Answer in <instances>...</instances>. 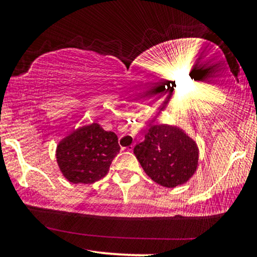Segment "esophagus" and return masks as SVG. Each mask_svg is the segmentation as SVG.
<instances>
[{
    "label": "esophagus",
    "mask_w": 257,
    "mask_h": 257,
    "mask_svg": "<svg viewBox=\"0 0 257 257\" xmlns=\"http://www.w3.org/2000/svg\"><path fill=\"white\" fill-rule=\"evenodd\" d=\"M124 149H125V150H128V152H132V150H133V145H129V147L124 148Z\"/></svg>",
    "instance_id": "34e87169"
}]
</instances>
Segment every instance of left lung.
Wrapping results in <instances>:
<instances>
[{"mask_svg":"<svg viewBox=\"0 0 257 257\" xmlns=\"http://www.w3.org/2000/svg\"><path fill=\"white\" fill-rule=\"evenodd\" d=\"M134 154L148 177L165 188H175L193 177L199 153L195 142L175 126L152 125Z\"/></svg>","mask_w":257,"mask_h":257,"instance_id":"obj_1","label":"left lung"}]
</instances>
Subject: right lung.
I'll use <instances>...</instances> for the list:
<instances>
[{
    "mask_svg": "<svg viewBox=\"0 0 257 257\" xmlns=\"http://www.w3.org/2000/svg\"><path fill=\"white\" fill-rule=\"evenodd\" d=\"M119 150L115 133L93 123L77 129L59 143L57 163L71 183L92 184L105 177Z\"/></svg>",
    "mask_w": 257,
    "mask_h": 257,
    "instance_id": "1",
    "label": "right lung"
}]
</instances>
